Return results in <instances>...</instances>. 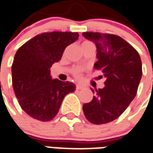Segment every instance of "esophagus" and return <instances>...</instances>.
I'll return each instance as SVG.
<instances>
[{
	"label": "esophagus",
	"instance_id": "1",
	"mask_svg": "<svg viewBox=\"0 0 153 153\" xmlns=\"http://www.w3.org/2000/svg\"><path fill=\"white\" fill-rule=\"evenodd\" d=\"M84 88V86L82 85H80V84H77L76 85V90H82Z\"/></svg>",
	"mask_w": 153,
	"mask_h": 153
}]
</instances>
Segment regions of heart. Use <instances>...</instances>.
<instances>
[{"label": "heart", "mask_w": 153, "mask_h": 153, "mask_svg": "<svg viewBox=\"0 0 153 153\" xmlns=\"http://www.w3.org/2000/svg\"><path fill=\"white\" fill-rule=\"evenodd\" d=\"M94 45L92 42H90V41H85L82 42V44H81V46H83V45ZM81 72H82V69L81 68H76L73 72V74H74V76H76V77H80L81 76Z\"/></svg>", "instance_id": "obj_1"}]
</instances>
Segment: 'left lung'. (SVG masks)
Segmentation results:
<instances>
[{"label": "left lung", "instance_id": "8db88e82", "mask_svg": "<svg viewBox=\"0 0 153 153\" xmlns=\"http://www.w3.org/2000/svg\"><path fill=\"white\" fill-rule=\"evenodd\" d=\"M82 35L96 45L94 68L106 77L102 89H91L94 96L83 105V112L91 123H108L119 117L134 99L142 77L141 59L135 49L118 36L92 32Z\"/></svg>", "mask_w": 153, "mask_h": 153}]
</instances>
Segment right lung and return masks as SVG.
Returning <instances> with one entry per match:
<instances>
[{"label":"right lung","instance_id":"obj_1","mask_svg":"<svg viewBox=\"0 0 153 153\" xmlns=\"http://www.w3.org/2000/svg\"><path fill=\"white\" fill-rule=\"evenodd\" d=\"M78 36L77 32H44L27 41L15 53L12 85L20 107L31 117L51 121L65 95L76 90L72 82L52 79L50 69Z\"/></svg>","mask_w":153,"mask_h":153}]
</instances>
